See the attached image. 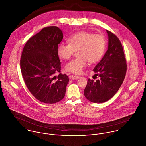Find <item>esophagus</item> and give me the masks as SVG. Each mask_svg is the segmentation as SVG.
<instances>
[{
	"label": "esophagus",
	"mask_w": 146,
	"mask_h": 146,
	"mask_svg": "<svg viewBox=\"0 0 146 146\" xmlns=\"http://www.w3.org/2000/svg\"><path fill=\"white\" fill-rule=\"evenodd\" d=\"M79 78V76H69V78L70 79H72V80H74V79H77Z\"/></svg>",
	"instance_id": "1"
}]
</instances>
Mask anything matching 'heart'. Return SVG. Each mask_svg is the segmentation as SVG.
Returning <instances> with one entry per match:
<instances>
[{
  "label": "heart",
  "mask_w": 146,
  "mask_h": 146,
  "mask_svg": "<svg viewBox=\"0 0 146 146\" xmlns=\"http://www.w3.org/2000/svg\"><path fill=\"white\" fill-rule=\"evenodd\" d=\"M68 44L61 43L57 46V54L62 59L67 60L73 52L77 51V58L68 62L66 70L74 74H80L87 67V61L90 63L98 62L103 55L106 40L100 34H93L82 31L74 34L68 39Z\"/></svg>",
  "instance_id": "b5f03b06"
}]
</instances>
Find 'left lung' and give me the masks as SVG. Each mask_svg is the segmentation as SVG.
Returning <instances> with one entry per match:
<instances>
[{"instance_id": "obj_1", "label": "left lung", "mask_w": 146, "mask_h": 146, "mask_svg": "<svg viewBox=\"0 0 146 146\" xmlns=\"http://www.w3.org/2000/svg\"><path fill=\"white\" fill-rule=\"evenodd\" d=\"M108 48L93 71L100 79L94 82L88 79L84 94L89 101L97 103L110 100L121 86L127 71L126 60L122 44L117 36L106 30Z\"/></svg>"}]
</instances>
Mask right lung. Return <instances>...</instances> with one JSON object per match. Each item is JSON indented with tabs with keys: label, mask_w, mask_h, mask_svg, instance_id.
I'll use <instances>...</instances> for the list:
<instances>
[{
	"label": "right lung",
	"mask_w": 146,
	"mask_h": 146,
	"mask_svg": "<svg viewBox=\"0 0 146 146\" xmlns=\"http://www.w3.org/2000/svg\"><path fill=\"white\" fill-rule=\"evenodd\" d=\"M63 38L58 27H45L31 38L23 50L20 63L25 83L35 98L45 103L61 101L66 94L67 76H55L61 70L56 49Z\"/></svg>",
	"instance_id": "obj_1"
}]
</instances>
